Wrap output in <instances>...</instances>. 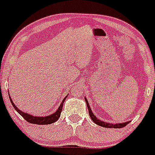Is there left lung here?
Masks as SVG:
<instances>
[{"label": "left lung", "mask_w": 155, "mask_h": 155, "mask_svg": "<svg viewBox=\"0 0 155 155\" xmlns=\"http://www.w3.org/2000/svg\"><path fill=\"white\" fill-rule=\"evenodd\" d=\"M85 102L86 104H87V109H88V113H89V116H91V119L92 120V121L94 122V124H96L97 125L101 126L102 127H106V128H123V127H126L127 124L130 123V122H126V123H124V124H109V123H105V122L101 121V120H98L96 116H94V113H92L91 108L89 106V104L87 102V99L85 98Z\"/></svg>", "instance_id": "obj_1"}]
</instances>
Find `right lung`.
I'll use <instances>...</instances> for the list:
<instances>
[{
	"instance_id": "add662e5",
	"label": "right lung",
	"mask_w": 155,
	"mask_h": 155,
	"mask_svg": "<svg viewBox=\"0 0 155 155\" xmlns=\"http://www.w3.org/2000/svg\"><path fill=\"white\" fill-rule=\"evenodd\" d=\"M9 98H10L11 102H12V105H13V107L15 108V109L18 113L21 115V116H22L23 118L26 120L27 122H28V123H30V124H38V125H46V124H53V123H54V122H56V121H57V120H58L59 117L61 116V112H62L63 104H64V101H65L67 96H66L65 98H64L62 103L61 104V105H60L59 109L57 110V112H55V113H53V114L50 115V116H45V117L33 116H31V115L27 114V113H25L24 112H21V111L19 110V109H18L17 107H16V105L13 103V102H12V98H11L10 96H9Z\"/></svg>"
}]
</instances>
